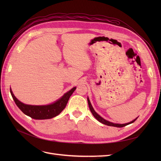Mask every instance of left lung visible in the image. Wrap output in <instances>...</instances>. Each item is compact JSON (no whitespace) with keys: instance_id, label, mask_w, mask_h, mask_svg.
I'll use <instances>...</instances> for the list:
<instances>
[{"instance_id":"obj_1","label":"left lung","mask_w":161,"mask_h":161,"mask_svg":"<svg viewBox=\"0 0 161 161\" xmlns=\"http://www.w3.org/2000/svg\"><path fill=\"white\" fill-rule=\"evenodd\" d=\"M87 100H88L89 107V109H90V110H91V111L92 114L93 115V116L95 117V118L97 120H98V121H99V122H101V123H102V124H105V125H109V126H114V127L122 128V127H124V126H125V125H128V124H131V123L134 122V121H135L136 119H137V118H136V119H135L134 120H133L132 121H131V122H129V123H127V124H118L111 123V122H110V121H107V120L104 119L103 118H101V117L99 115L97 114L96 113V112L95 111L94 109L92 108V105H91V102H90L89 98H87Z\"/></svg>"}]
</instances>
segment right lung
I'll list each match as a JSON object with an SVG mask.
<instances>
[{"instance_id":"obj_1","label":"right lung","mask_w":161,"mask_h":161,"mask_svg":"<svg viewBox=\"0 0 161 161\" xmlns=\"http://www.w3.org/2000/svg\"><path fill=\"white\" fill-rule=\"evenodd\" d=\"M75 89L76 87H74L55 103L47 105H30L24 104L14 97L11 89H10V92L14 103L24 114L35 119H47L54 118L61 113L62 110L66 108L70 97Z\"/></svg>"}]
</instances>
